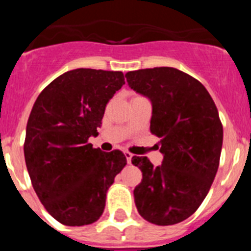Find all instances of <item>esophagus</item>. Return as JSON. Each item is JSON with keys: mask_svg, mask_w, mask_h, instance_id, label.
Instances as JSON below:
<instances>
[{"mask_svg": "<svg viewBox=\"0 0 251 251\" xmlns=\"http://www.w3.org/2000/svg\"><path fill=\"white\" fill-rule=\"evenodd\" d=\"M124 156H126V158H127V162L128 163H132V157H133V154L130 152H124Z\"/></svg>", "mask_w": 251, "mask_h": 251, "instance_id": "34e87169", "label": "esophagus"}]
</instances>
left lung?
Listing matches in <instances>:
<instances>
[{"label":"left lung","mask_w":251,"mask_h":251,"mask_svg":"<svg viewBox=\"0 0 251 251\" xmlns=\"http://www.w3.org/2000/svg\"><path fill=\"white\" fill-rule=\"evenodd\" d=\"M128 85L152 101L151 133L161 138V166L132 157L142 181L134 202L145 220L178 224L205 200L220 163L223 124L205 86L175 68L141 69L126 74Z\"/></svg>","instance_id":"obj_1"}]
</instances>
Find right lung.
Listing matches in <instances>:
<instances>
[{
	"label": "right lung",
	"instance_id": "obj_1",
	"mask_svg": "<svg viewBox=\"0 0 251 251\" xmlns=\"http://www.w3.org/2000/svg\"><path fill=\"white\" fill-rule=\"evenodd\" d=\"M123 84L122 72L75 69L51 81L32 106L26 167L46 211L63 225L98 220L108 188L127 165L121 151L103 152L88 142L98 136L106 104Z\"/></svg>",
	"mask_w": 251,
	"mask_h": 251
}]
</instances>
